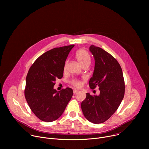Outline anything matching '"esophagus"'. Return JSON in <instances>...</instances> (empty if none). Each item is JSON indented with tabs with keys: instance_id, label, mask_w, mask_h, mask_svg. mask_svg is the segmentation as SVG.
Here are the masks:
<instances>
[{
	"instance_id": "obj_1",
	"label": "esophagus",
	"mask_w": 149,
	"mask_h": 149,
	"mask_svg": "<svg viewBox=\"0 0 149 149\" xmlns=\"http://www.w3.org/2000/svg\"><path fill=\"white\" fill-rule=\"evenodd\" d=\"M78 91V90H76V89H75V90H73V93H74V94H76Z\"/></svg>"
}]
</instances>
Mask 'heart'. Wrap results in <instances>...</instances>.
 I'll return each mask as SVG.
<instances>
[{
  "label": "heart",
  "mask_w": 149,
  "mask_h": 149,
  "mask_svg": "<svg viewBox=\"0 0 149 149\" xmlns=\"http://www.w3.org/2000/svg\"><path fill=\"white\" fill-rule=\"evenodd\" d=\"M75 57L81 66L85 64L90 65V62H91V56L87 50L84 49H79L78 51H77L75 54ZM67 63H68V61H66L64 65V70H66ZM71 83L75 86H78L80 84V82L79 81L75 79L72 80L71 81Z\"/></svg>",
  "instance_id": "b5f03b06"
}]
</instances>
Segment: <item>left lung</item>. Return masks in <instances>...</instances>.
I'll return each mask as SVG.
<instances>
[{
	"label": "left lung",
	"mask_w": 149,
	"mask_h": 149,
	"mask_svg": "<svg viewBox=\"0 0 149 149\" xmlns=\"http://www.w3.org/2000/svg\"><path fill=\"white\" fill-rule=\"evenodd\" d=\"M89 50L95 60L90 88L99 87L100 93L94 96L87 93L81 106L85 117L93 123L99 124L107 120L118 108L124 98L125 85L122 69L111 55L94 45Z\"/></svg>",
	"instance_id": "8db88e82"
}]
</instances>
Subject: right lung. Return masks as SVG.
<instances>
[{
	"label": "right lung",
	"mask_w": 149,
	"mask_h": 149,
	"mask_svg": "<svg viewBox=\"0 0 149 149\" xmlns=\"http://www.w3.org/2000/svg\"><path fill=\"white\" fill-rule=\"evenodd\" d=\"M74 45L55 48L40 55L31 67L26 78L25 96L30 109L40 120L52 122L64 111L73 91H57L56 79L63 77L65 61Z\"/></svg>",
	"instance_id": "right-lung-1"
}]
</instances>
